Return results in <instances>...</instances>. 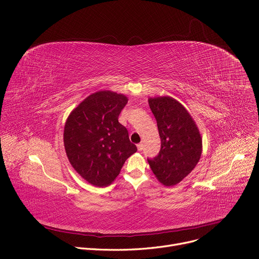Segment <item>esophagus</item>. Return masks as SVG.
<instances>
[{"mask_svg":"<svg viewBox=\"0 0 259 259\" xmlns=\"http://www.w3.org/2000/svg\"><path fill=\"white\" fill-rule=\"evenodd\" d=\"M137 148H138V150H139V151H141V150L143 149V144H142V143L137 144Z\"/></svg>","mask_w":259,"mask_h":259,"instance_id":"34e87169","label":"esophagus"}]
</instances>
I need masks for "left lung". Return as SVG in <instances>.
Segmentation results:
<instances>
[{"instance_id": "8db88e82", "label": "left lung", "mask_w": 259, "mask_h": 259, "mask_svg": "<svg viewBox=\"0 0 259 259\" xmlns=\"http://www.w3.org/2000/svg\"><path fill=\"white\" fill-rule=\"evenodd\" d=\"M161 138L160 153L147 159L160 183L175 186L186 178L199 163L203 144L195 121L185 106L170 96L149 97Z\"/></svg>"}]
</instances>
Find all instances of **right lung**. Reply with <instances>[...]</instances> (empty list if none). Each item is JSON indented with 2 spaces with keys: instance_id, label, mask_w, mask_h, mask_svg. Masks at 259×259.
Segmentation results:
<instances>
[{
  "instance_id": "add662e5",
  "label": "right lung",
  "mask_w": 259,
  "mask_h": 259,
  "mask_svg": "<svg viewBox=\"0 0 259 259\" xmlns=\"http://www.w3.org/2000/svg\"><path fill=\"white\" fill-rule=\"evenodd\" d=\"M128 99L112 91H98L70 113L64 130L67 157L82 179L97 187L115 181L137 147L118 122Z\"/></svg>"
}]
</instances>
